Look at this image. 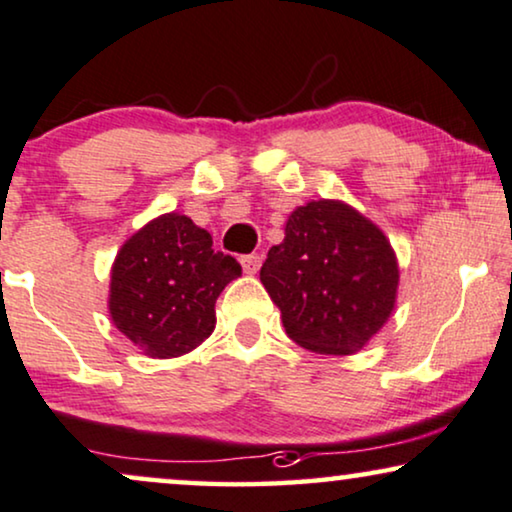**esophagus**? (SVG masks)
<instances>
[{"label":"esophagus","mask_w":512,"mask_h":512,"mask_svg":"<svg viewBox=\"0 0 512 512\" xmlns=\"http://www.w3.org/2000/svg\"><path fill=\"white\" fill-rule=\"evenodd\" d=\"M241 267H243V271L245 274H257V271H260V267H262V257L260 255H243L241 257Z\"/></svg>","instance_id":"esophagus-1"}]
</instances>
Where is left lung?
I'll list each match as a JSON object with an SVG mask.
<instances>
[{
    "instance_id": "obj_1",
    "label": "left lung",
    "mask_w": 512,
    "mask_h": 512,
    "mask_svg": "<svg viewBox=\"0 0 512 512\" xmlns=\"http://www.w3.org/2000/svg\"><path fill=\"white\" fill-rule=\"evenodd\" d=\"M398 278L384 231L330 199L292 210L260 271L288 337L325 356H351L377 335L393 313Z\"/></svg>"
}]
</instances>
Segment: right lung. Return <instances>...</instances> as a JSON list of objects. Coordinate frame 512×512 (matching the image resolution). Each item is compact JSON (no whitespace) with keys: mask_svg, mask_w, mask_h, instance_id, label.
I'll use <instances>...</instances> for the list:
<instances>
[{"mask_svg":"<svg viewBox=\"0 0 512 512\" xmlns=\"http://www.w3.org/2000/svg\"><path fill=\"white\" fill-rule=\"evenodd\" d=\"M241 264L213 250V236L187 215L145 224L117 252L109 316L152 358H177L215 330V302Z\"/></svg>","mask_w":512,"mask_h":512,"instance_id":"add662e5","label":"right lung"}]
</instances>
